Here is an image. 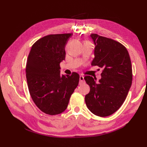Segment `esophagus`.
<instances>
[{"label":"esophagus","mask_w":147,"mask_h":147,"mask_svg":"<svg viewBox=\"0 0 147 147\" xmlns=\"http://www.w3.org/2000/svg\"><path fill=\"white\" fill-rule=\"evenodd\" d=\"M85 83V80H84V77L83 76H80V83L82 84Z\"/></svg>","instance_id":"esophagus-1"}]
</instances>
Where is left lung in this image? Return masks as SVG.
I'll use <instances>...</instances> for the list:
<instances>
[{
    "label": "left lung",
    "instance_id": "1",
    "mask_svg": "<svg viewBox=\"0 0 147 147\" xmlns=\"http://www.w3.org/2000/svg\"><path fill=\"white\" fill-rule=\"evenodd\" d=\"M95 44L92 65L103 68L101 79L86 76L90 91L85 96L87 107L93 114L109 116L123 105L132 84V66L125 47L115 40L92 33Z\"/></svg>",
    "mask_w": 147,
    "mask_h": 147
}]
</instances>
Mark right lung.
I'll list each match as a JSON object with an SVG mask.
<instances>
[{"label":"right lung","mask_w":147,"mask_h":147,"mask_svg":"<svg viewBox=\"0 0 147 147\" xmlns=\"http://www.w3.org/2000/svg\"><path fill=\"white\" fill-rule=\"evenodd\" d=\"M72 33L49 35L32 45L28 57L26 76L30 94L40 111L57 115L66 109L78 85L80 75H61L60 63L65 57V46Z\"/></svg>","instance_id":"obj_1"}]
</instances>
